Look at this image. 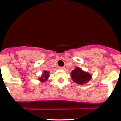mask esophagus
Wrapping results in <instances>:
<instances>
[{"label":"esophagus","instance_id":"obj_1","mask_svg":"<svg viewBox=\"0 0 121 121\" xmlns=\"http://www.w3.org/2000/svg\"><path fill=\"white\" fill-rule=\"evenodd\" d=\"M59 68L60 70H65V68H64V67H59Z\"/></svg>","mask_w":121,"mask_h":121}]
</instances>
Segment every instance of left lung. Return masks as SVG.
<instances>
[{
    "label": "left lung",
    "instance_id": "8db88e82",
    "mask_svg": "<svg viewBox=\"0 0 121 121\" xmlns=\"http://www.w3.org/2000/svg\"><path fill=\"white\" fill-rule=\"evenodd\" d=\"M71 79L76 84L83 85L89 82L92 75L89 73L82 70L79 67H76L70 73Z\"/></svg>",
    "mask_w": 121,
    "mask_h": 121
}]
</instances>
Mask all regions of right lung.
<instances>
[{"instance_id":"obj_1","label":"right lung","mask_w":121,"mask_h":121,"mask_svg":"<svg viewBox=\"0 0 121 121\" xmlns=\"http://www.w3.org/2000/svg\"><path fill=\"white\" fill-rule=\"evenodd\" d=\"M50 77V71H43V72L42 74L41 77H39L38 78V80L40 81V82H46L49 79Z\"/></svg>"}]
</instances>
